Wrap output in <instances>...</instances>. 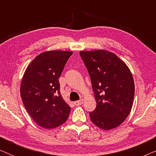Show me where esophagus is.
Masks as SVG:
<instances>
[{
    "mask_svg": "<svg viewBox=\"0 0 156 156\" xmlns=\"http://www.w3.org/2000/svg\"><path fill=\"white\" fill-rule=\"evenodd\" d=\"M83 99H80V100H79V101H74V105L75 106H80V105H82V104H83Z\"/></svg>",
    "mask_w": 156,
    "mask_h": 156,
    "instance_id": "1",
    "label": "esophagus"
}]
</instances>
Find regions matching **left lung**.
<instances>
[{
    "instance_id": "8db88e82",
    "label": "left lung",
    "mask_w": 156,
    "mask_h": 156,
    "mask_svg": "<svg viewBox=\"0 0 156 156\" xmlns=\"http://www.w3.org/2000/svg\"><path fill=\"white\" fill-rule=\"evenodd\" d=\"M90 76L97 107L89 116L104 130L114 129L127 118L133 106L135 87L129 68L106 50L80 52Z\"/></svg>"
}]
</instances>
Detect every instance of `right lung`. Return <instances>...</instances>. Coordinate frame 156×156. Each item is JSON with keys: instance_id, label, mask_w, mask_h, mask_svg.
<instances>
[{"instance_id": "obj_1", "label": "right lung", "mask_w": 156, "mask_h": 156, "mask_svg": "<svg viewBox=\"0 0 156 156\" xmlns=\"http://www.w3.org/2000/svg\"><path fill=\"white\" fill-rule=\"evenodd\" d=\"M72 52L52 50L37 55L27 66L20 84L25 109L36 123L54 129L66 122L71 108L60 94L58 79Z\"/></svg>"}]
</instances>
